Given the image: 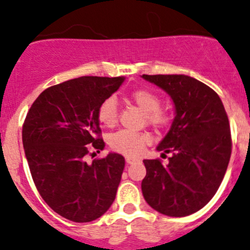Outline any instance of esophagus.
<instances>
[{"instance_id": "34e87169", "label": "esophagus", "mask_w": 250, "mask_h": 250, "mask_svg": "<svg viewBox=\"0 0 250 250\" xmlns=\"http://www.w3.org/2000/svg\"><path fill=\"white\" fill-rule=\"evenodd\" d=\"M125 160H126V163L130 165V164H133V163H137V161H140V159L133 158V156H126Z\"/></svg>"}]
</instances>
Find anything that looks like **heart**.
<instances>
[{
  "instance_id": "b5f03b06",
  "label": "heart",
  "mask_w": 250,
  "mask_h": 250,
  "mask_svg": "<svg viewBox=\"0 0 250 250\" xmlns=\"http://www.w3.org/2000/svg\"><path fill=\"white\" fill-rule=\"evenodd\" d=\"M128 99L143 112H146V119L149 125L156 130H167L173 123V114L166 109H161V99L156 92L146 87H140L130 92ZM118 102L114 97H108L102 101L97 110V118L102 125L113 127L118 123ZM149 142V137L144 133L131 132L127 130H120L113 133L109 138L110 148L113 150L127 155H135Z\"/></svg>"
}]
</instances>
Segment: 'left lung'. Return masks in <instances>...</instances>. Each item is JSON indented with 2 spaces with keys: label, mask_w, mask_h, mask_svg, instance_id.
<instances>
[{
  "label": "left lung",
  "mask_w": 250,
  "mask_h": 250,
  "mask_svg": "<svg viewBox=\"0 0 250 250\" xmlns=\"http://www.w3.org/2000/svg\"><path fill=\"white\" fill-rule=\"evenodd\" d=\"M142 78L165 90L176 108L171 128L156 146L163 155L173 154L168 164L143 160L144 200L161 214L190 215L210 201L225 176L232 148L228 114L217 92L192 77Z\"/></svg>",
  "instance_id": "8db88e82"
}]
</instances>
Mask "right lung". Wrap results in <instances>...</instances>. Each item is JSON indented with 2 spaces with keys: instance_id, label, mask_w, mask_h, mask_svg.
<instances>
[{
  "instance_id": "right-lung-1",
  "label": "right lung",
  "mask_w": 250,
  "mask_h": 250,
  "mask_svg": "<svg viewBox=\"0 0 250 250\" xmlns=\"http://www.w3.org/2000/svg\"><path fill=\"white\" fill-rule=\"evenodd\" d=\"M124 77H81L45 89L22 125V144L31 176L45 203L74 223L107 212L117 195L125 159L109 153L86 164L91 150L104 148L97 110Z\"/></svg>"
}]
</instances>
